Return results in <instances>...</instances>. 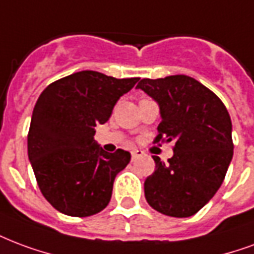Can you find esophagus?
Masks as SVG:
<instances>
[{
	"label": "esophagus",
	"instance_id": "obj_1",
	"mask_svg": "<svg viewBox=\"0 0 254 254\" xmlns=\"http://www.w3.org/2000/svg\"><path fill=\"white\" fill-rule=\"evenodd\" d=\"M142 156H144V152L140 151V149H134V151L132 152V160H136V159L142 157Z\"/></svg>",
	"mask_w": 254,
	"mask_h": 254
}]
</instances>
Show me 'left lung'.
<instances>
[{
    "mask_svg": "<svg viewBox=\"0 0 254 254\" xmlns=\"http://www.w3.org/2000/svg\"><path fill=\"white\" fill-rule=\"evenodd\" d=\"M137 89L159 105L156 141H175L168 164L153 156L146 202L164 215L191 217L215 195L233 159L230 116L211 90L187 75L141 79Z\"/></svg>",
    "mask_w": 254,
    "mask_h": 254,
    "instance_id": "1",
    "label": "left lung"
}]
</instances>
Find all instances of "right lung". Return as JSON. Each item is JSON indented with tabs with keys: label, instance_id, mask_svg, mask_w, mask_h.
<instances>
[{
	"label": "right lung",
	"instance_id": "add662e5",
	"mask_svg": "<svg viewBox=\"0 0 254 254\" xmlns=\"http://www.w3.org/2000/svg\"><path fill=\"white\" fill-rule=\"evenodd\" d=\"M140 78L116 79L80 71L51 83L37 99L28 133V157L41 194L71 217H89L110 202L113 183L130 153L103 151L95 127Z\"/></svg>",
	"mask_w": 254,
	"mask_h": 254
}]
</instances>
